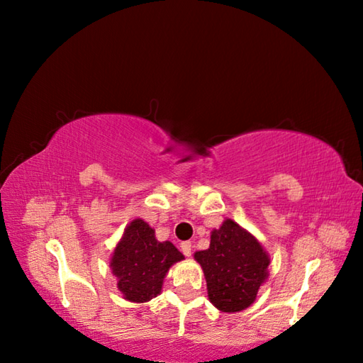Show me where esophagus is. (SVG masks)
<instances>
[{
    "label": "esophagus",
    "mask_w": 363,
    "mask_h": 363,
    "mask_svg": "<svg viewBox=\"0 0 363 363\" xmlns=\"http://www.w3.org/2000/svg\"><path fill=\"white\" fill-rule=\"evenodd\" d=\"M181 251L189 257L190 255H192V243H190V242H182L181 243Z\"/></svg>",
    "instance_id": "1"
}]
</instances>
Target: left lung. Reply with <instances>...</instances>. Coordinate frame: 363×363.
<instances>
[{
    "label": "left lung",
    "instance_id": "left-lung-1",
    "mask_svg": "<svg viewBox=\"0 0 363 363\" xmlns=\"http://www.w3.org/2000/svg\"><path fill=\"white\" fill-rule=\"evenodd\" d=\"M194 257L203 269L208 299L220 312L247 309L269 277V253L253 233L232 219L214 229L210 248L195 251Z\"/></svg>",
    "mask_w": 363,
    "mask_h": 363
}]
</instances>
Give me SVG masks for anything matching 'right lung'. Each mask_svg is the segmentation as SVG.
<instances>
[{"mask_svg":"<svg viewBox=\"0 0 363 363\" xmlns=\"http://www.w3.org/2000/svg\"><path fill=\"white\" fill-rule=\"evenodd\" d=\"M184 259L171 242H158L155 229L136 218L113 248L110 269L116 277V288L130 303H147L162 293L169 267Z\"/></svg>","mask_w":363,"mask_h":363,"instance_id":"add662e5","label":"right lung"}]
</instances>
